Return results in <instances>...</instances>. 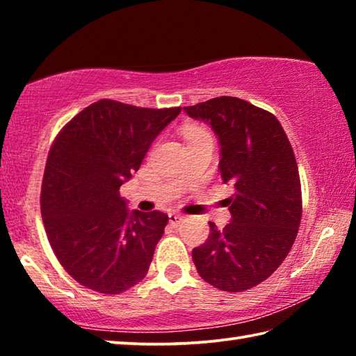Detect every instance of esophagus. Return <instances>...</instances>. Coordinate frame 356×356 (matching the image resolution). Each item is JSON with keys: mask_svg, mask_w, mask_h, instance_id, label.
<instances>
[{"mask_svg": "<svg viewBox=\"0 0 356 356\" xmlns=\"http://www.w3.org/2000/svg\"><path fill=\"white\" fill-rule=\"evenodd\" d=\"M184 220L182 215H177V213H170V222L172 226H177L180 225V221Z\"/></svg>", "mask_w": 356, "mask_h": 356, "instance_id": "obj_1", "label": "esophagus"}]
</instances>
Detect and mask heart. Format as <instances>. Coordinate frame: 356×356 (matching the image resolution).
Returning a JSON list of instances; mask_svg holds the SVG:
<instances>
[{"label":"heart","instance_id":"heart-1","mask_svg":"<svg viewBox=\"0 0 356 356\" xmlns=\"http://www.w3.org/2000/svg\"><path fill=\"white\" fill-rule=\"evenodd\" d=\"M185 135H186V138H188V140H191V138H196V136H200V135H209V134H207V131L201 130V129L186 127V129H185Z\"/></svg>","mask_w":356,"mask_h":356}]
</instances>
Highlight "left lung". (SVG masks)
Instances as JSON below:
<instances>
[{"label":"left lung","mask_w":356,"mask_h":356,"mask_svg":"<svg viewBox=\"0 0 356 356\" xmlns=\"http://www.w3.org/2000/svg\"><path fill=\"white\" fill-rule=\"evenodd\" d=\"M184 111L213 129L221 146L220 177L236 186L226 200L231 222L222 231L209 222V238L193 250V262L209 284L243 292L280 267L297 237V160L280 120L250 102L221 95Z\"/></svg>","instance_id":"8db88e82"}]
</instances>
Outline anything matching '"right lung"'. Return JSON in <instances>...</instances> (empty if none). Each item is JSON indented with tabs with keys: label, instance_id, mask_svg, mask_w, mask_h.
<instances>
[{
	"label": "right lung",
	"instance_id": "obj_1",
	"mask_svg": "<svg viewBox=\"0 0 356 356\" xmlns=\"http://www.w3.org/2000/svg\"><path fill=\"white\" fill-rule=\"evenodd\" d=\"M180 110L102 99L53 141L42 180V220L59 264L81 286L118 295L147 275L168 215L130 213L119 188Z\"/></svg>",
	"mask_w": 356,
	"mask_h": 356
}]
</instances>
